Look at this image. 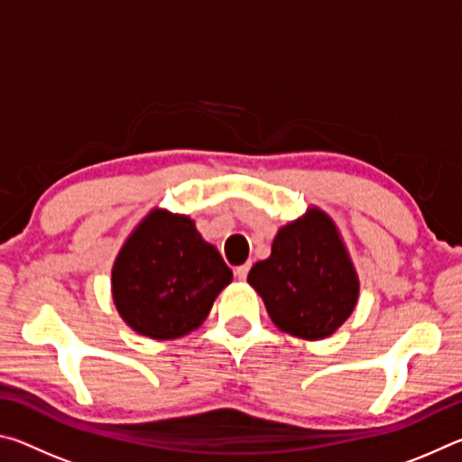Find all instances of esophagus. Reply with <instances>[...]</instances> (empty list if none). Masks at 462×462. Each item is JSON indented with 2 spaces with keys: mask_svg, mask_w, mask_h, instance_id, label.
<instances>
[{
  "mask_svg": "<svg viewBox=\"0 0 462 462\" xmlns=\"http://www.w3.org/2000/svg\"><path fill=\"white\" fill-rule=\"evenodd\" d=\"M248 271H250V264L248 263L246 264H240V267L234 269V275H236L238 281H245L246 275H248Z\"/></svg>",
  "mask_w": 462,
  "mask_h": 462,
  "instance_id": "34e87169",
  "label": "esophagus"
}]
</instances>
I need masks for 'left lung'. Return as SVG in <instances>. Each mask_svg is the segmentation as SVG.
Returning a JSON list of instances; mask_svg holds the SVG:
<instances>
[{"mask_svg":"<svg viewBox=\"0 0 462 462\" xmlns=\"http://www.w3.org/2000/svg\"><path fill=\"white\" fill-rule=\"evenodd\" d=\"M248 283L281 332L324 340L346 322L358 301V275L338 228L316 206L281 226L271 256L248 273Z\"/></svg>","mask_w":462,"mask_h":462,"instance_id":"1","label":"left lung"}]
</instances>
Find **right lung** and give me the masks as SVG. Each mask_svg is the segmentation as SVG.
Listing matches in <instances>:
<instances>
[{"mask_svg": "<svg viewBox=\"0 0 462 462\" xmlns=\"http://www.w3.org/2000/svg\"><path fill=\"white\" fill-rule=\"evenodd\" d=\"M232 271L189 216L154 208L124 242L112 267V297L132 330L175 340L203 324Z\"/></svg>", "mask_w": 462, "mask_h": 462, "instance_id": "add662e5", "label": "right lung"}]
</instances>
